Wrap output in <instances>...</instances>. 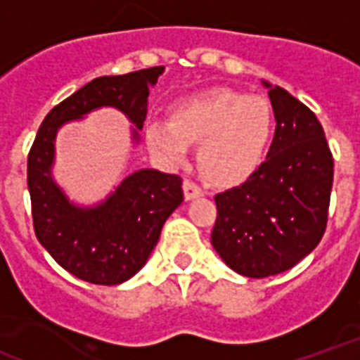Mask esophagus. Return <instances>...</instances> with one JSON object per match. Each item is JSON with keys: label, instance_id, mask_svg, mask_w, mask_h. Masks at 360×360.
<instances>
[{"label": "esophagus", "instance_id": "obj_1", "mask_svg": "<svg viewBox=\"0 0 360 360\" xmlns=\"http://www.w3.org/2000/svg\"><path fill=\"white\" fill-rule=\"evenodd\" d=\"M183 192H185V198L186 200H192V198H198V196H202L204 194V191H202V186L196 183V181L192 179H185L183 181Z\"/></svg>", "mask_w": 360, "mask_h": 360}]
</instances>
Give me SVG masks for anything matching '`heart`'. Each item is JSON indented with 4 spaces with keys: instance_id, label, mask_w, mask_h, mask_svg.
Returning a JSON list of instances; mask_svg holds the SVG:
<instances>
[{
    "instance_id": "1",
    "label": "heart",
    "mask_w": 360,
    "mask_h": 360,
    "mask_svg": "<svg viewBox=\"0 0 360 360\" xmlns=\"http://www.w3.org/2000/svg\"><path fill=\"white\" fill-rule=\"evenodd\" d=\"M274 134L270 101L226 89L192 96L175 107L172 124L147 128L150 147L172 160L186 155L185 143H200L198 168L213 183L249 177L264 160Z\"/></svg>"
}]
</instances>
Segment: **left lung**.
<instances>
[{"label": "left lung", "mask_w": 360, "mask_h": 360, "mask_svg": "<svg viewBox=\"0 0 360 360\" xmlns=\"http://www.w3.org/2000/svg\"><path fill=\"white\" fill-rule=\"evenodd\" d=\"M268 94L278 124L266 160L215 196L211 243L245 278L276 276L311 253L325 234L333 191V153L314 111L278 84Z\"/></svg>", "instance_id": "left-lung-1"}]
</instances>
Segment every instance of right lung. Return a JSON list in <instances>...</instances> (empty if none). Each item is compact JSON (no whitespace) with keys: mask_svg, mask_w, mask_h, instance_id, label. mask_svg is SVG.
<instances>
[{"mask_svg":"<svg viewBox=\"0 0 360 360\" xmlns=\"http://www.w3.org/2000/svg\"><path fill=\"white\" fill-rule=\"evenodd\" d=\"M164 65L98 77L46 115L27 155V188L37 240L71 276L94 285H119L143 268L162 226L183 202V179L156 169L128 175L105 204L79 210L52 183L54 136L65 120L111 105L141 130L149 84ZM136 131V130H134ZM137 137V131H136Z\"/></svg>","mask_w":360,"mask_h":360,"instance_id":"obj_1","label":"right lung"}]
</instances>
